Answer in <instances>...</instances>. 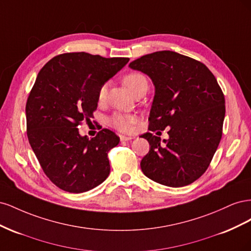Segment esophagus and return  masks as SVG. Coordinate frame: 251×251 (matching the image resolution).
Listing matches in <instances>:
<instances>
[{
    "mask_svg": "<svg viewBox=\"0 0 251 251\" xmlns=\"http://www.w3.org/2000/svg\"><path fill=\"white\" fill-rule=\"evenodd\" d=\"M132 139H134V137H131V136H120L121 141H130Z\"/></svg>",
    "mask_w": 251,
    "mask_h": 251,
    "instance_id": "obj_1",
    "label": "esophagus"
}]
</instances>
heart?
Listing matches in <instances>:
<instances>
[{
    "label": "heart",
    "instance_id": "b5f03b06",
    "mask_svg": "<svg viewBox=\"0 0 251 251\" xmlns=\"http://www.w3.org/2000/svg\"><path fill=\"white\" fill-rule=\"evenodd\" d=\"M124 83L132 91L134 95H137L139 92L148 91L149 80L146 75L141 72H131L124 77ZM108 94V83H102L97 91V100L100 102H103L107 100ZM137 117L133 114L127 113H114L110 118V125L115 130L121 133H132L134 126L137 123Z\"/></svg>",
    "mask_w": 251,
    "mask_h": 251
}]
</instances>
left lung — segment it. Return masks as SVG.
<instances>
[{"instance_id":"left-lung-1","label":"left lung","mask_w":251,"mask_h":251,"mask_svg":"<svg viewBox=\"0 0 251 251\" xmlns=\"http://www.w3.org/2000/svg\"><path fill=\"white\" fill-rule=\"evenodd\" d=\"M130 68L155 85L149 130L169 127L168 140L141 135L151 146L140 162L143 174L171 187L193 183L207 170L222 138L225 98L215 75L199 60L168 50L143 55Z\"/></svg>"}]
</instances>
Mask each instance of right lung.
Instances as JSON below:
<instances>
[{
    "label": "right lung",
    "instance_id": "1",
    "mask_svg": "<svg viewBox=\"0 0 251 251\" xmlns=\"http://www.w3.org/2000/svg\"><path fill=\"white\" fill-rule=\"evenodd\" d=\"M128 60L64 53L37 74L26 103L28 140L45 175L65 192H88L109 176L108 153L119 137L102 128L89 139L77 126L93 117L100 87Z\"/></svg>",
    "mask_w": 251,
    "mask_h": 251
}]
</instances>
